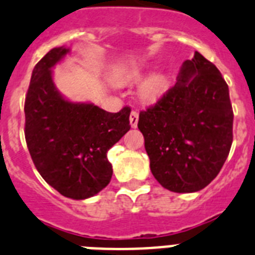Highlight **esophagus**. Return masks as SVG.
Returning <instances> with one entry per match:
<instances>
[{
  "label": "esophagus",
  "mask_w": 255,
  "mask_h": 255,
  "mask_svg": "<svg viewBox=\"0 0 255 255\" xmlns=\"http://www.w3.org/2000/svg\"><path fill=\"white\" fill-rule=\"evenodd\" d=\"M138 112H136V111H132V112L130 113V125H131V128H136V126H138Z\"/></svg>",
  "instance_id": "1"
}]
</instances>
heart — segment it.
I'll use <instances>...</instances> for the list:
<instances>
[{
  "instance_id": "b5f03b06",
  "label": "heart",
  "mask_w": 255,
  "mask_h": 255,
  "mask_svg": "<svg viewBox=\"0 0 255 255\" xmlns=\"http://www.w3.org/2000/svg\"><path fill=\"white\" fill-rule=\"evenodd\" d=\"M143 76V69L139 67H124V68L119 69L115 72L113 75V80L119 84H124V82H131L138 81ZM165 85V78L162 75H153L149 77L140 88V95L144 99H153L154 97H157L160 94V91L162 90Z\"/></svg>"
}]
</instances>
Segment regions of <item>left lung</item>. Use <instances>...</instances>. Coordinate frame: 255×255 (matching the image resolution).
I'll return each instance as SVG.
<instances>
[{"instance_id":"left-lung-1","label":"left lung","mask_w":255,"mask_h":255,"mask_svg":"<svg viewBox=\"0 0 255 255\" xmlns=\"http://www.w3.org/2000/svg\"><path fill=\"white\" fill-rule=\"evenodd\" d=\"M230 91L218 68L196 51L177 84L139 113L153 177L177 193L205 188L227 160L232 144Z\"/></svg>"}]
</instances>
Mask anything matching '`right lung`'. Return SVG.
Segmentation results:
<instances>
[{
    "label": "right lung",
    "mask_w": 255,
    "mask_h": 255,
    "mask_svg": "<svg viewBox=\"0 0 255 255\" xmlns=\"http://www.w3.org/2000/svg\"><path fill=\"white\" fill-rule=\"evenodd\" d=\"M69 53L54 47L32 72L24 113L25 140L41 177L60 195L85 200L112 178L107 152L130 130V108L117 113L93 103L65 99L53 81V68Z\"/></svg>",
    "instance_id": "obj_1"
}]
</instances>
